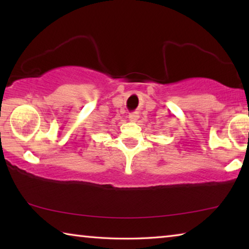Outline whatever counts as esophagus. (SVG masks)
Masks as SVG:
<instances>
[{
    "label": "esophagus",
    "mask_w": 249,
    "mask_h": 249,
    "mask_svg": "<svg viewBox=\"0 0 249 249\" xmlns=\"http://www.w3.org/2000/svg\"><path fill=\"white\" fill-rule=\"evenodd\" d=\"M128 119L132 122H136L138 119H140V115H138L137 112H133L128 115Z\"/></svg>",
    "instance_id": "obj_1"
}]
</instances>
